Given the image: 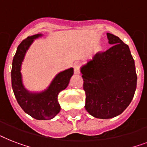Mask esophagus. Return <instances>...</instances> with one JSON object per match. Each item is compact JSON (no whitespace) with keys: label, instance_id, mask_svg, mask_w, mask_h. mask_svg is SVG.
<instances>
[{"label":"esophagus","instance_id":"obj_1","mask_svg":"<svg viewBox=\"0 0 147 147\" xmlns=\"http://www.w3.org/2000/svg\"><path fill=\"white\" fill-rule=\"evenodd\" d=\"M74 68V73L76 74V75H78V74L80 73V67L78 65V64H75L73 65Z\"/></svg>","mask_w":147,"mask_h":147}]
</instances>
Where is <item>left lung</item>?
<instances>
[{
  "label": "left lung",
  "instance_id": "8db88e82",
  "mask_svg": "<svg viewBox=\"0 0 147 147\" xmlns=\"http://www.w3.org/2000/svg\"><path fill=\"white\" fill-rule=\"evenodd\" d=\"M112 45L81 67L85 109L92 116L109 119L120 115L132 100L137 88L134 60L127 45L107 33Z\"/></svg>",
  "mask_w": 147,
  "mask_h": 147
}]
</instances>
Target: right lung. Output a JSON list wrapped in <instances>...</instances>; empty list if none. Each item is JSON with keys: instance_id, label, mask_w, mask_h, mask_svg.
Here are the masks:
<instances>
[{"instance_id": "right-lung-1", "label": "right lung", "mask_w": 147, "mask_h": 147, "mask_svg": "<svg viewBox=\"0 0 147 147\" xmlns=\"http://www.w3.org/2000/svg\"><path fill=\"white\" fill-rule=\"evenodd\" d=\"M42 34L28 36L20 42L12 62L11 83L15 98L25 113L36 120H50L60 111L58 94L65 89L74 73L73 68L60 71L55 76L47 89L40 92H30L24 87L21 74V65L25 55L34 40Z\"/></svg>"}]
</instances>
